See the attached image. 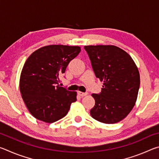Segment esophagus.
<instances>
[{"mask_svg": "<svg viewBox=\"0 0 159 159\" xmlns=\"http://www.w3.org/2000/svg\"><path fill=\"white\" fill-rule=\"evenodd\" d=\"M78 94H79V95H80V97H83V96L87 95V93H86L80 92V91H79V92H78Z\"/></svg>", "mask_w": 159, "mask_h": 159, "instance_id": "1", "label": "esophagus"}]
</instances>
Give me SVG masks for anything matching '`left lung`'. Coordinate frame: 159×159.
Wrapping results in <instances>:
<instances>
[{
	"mask_svg": "<svg viewBox=\"0 0 159 159\" xmlns=\"http://www.w3.org/2000/svg\"><path fill=\"white\" fill-rule=\"evenodd\" d=\"M102 91L92 94L95 104L90 115L98 121L112 124L122 120L135 104L140 84L138 67L128 54L115 45L84 46Z\"/></svg>",
	"mask_w": 159,
	"mask_h": 159,
	"instance_id": "1",
	"label": "left lung"
}]
</instances>
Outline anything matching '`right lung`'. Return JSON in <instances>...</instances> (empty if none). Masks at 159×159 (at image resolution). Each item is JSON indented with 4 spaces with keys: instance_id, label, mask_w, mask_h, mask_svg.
<instances>
[{
    "instance_id": "1",
    "label": "right lung",
    "mask_w": 159,
    "mask_h": 159,
    "mask_svg": "<svg viewBox=\"0 0 159 159\" xmlns=\"http://www.w3.org/2000/svg\"><path fill=\"white\" fill-rule=\"evenodd\" d=\"M80 52L79 46L50 45L29 56L21 72L20 90L34 117L51 123L67 114L77 93L60 87V77L70 61Z\"/></svg>"
}]
</instances>
